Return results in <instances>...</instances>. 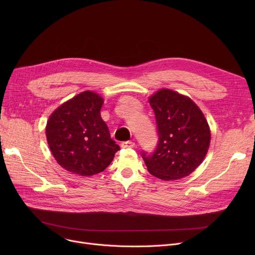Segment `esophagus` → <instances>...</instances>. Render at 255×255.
<instances>
[{
	"instance_id": "34e87169",
	"label": "esophagus",
	"mask_w": 255,
	"mask_h": 255,
	"mask_svg": "<svg viewBox=\"0 0 255 255\" xmlns=\"http://www.w3.org/2000/svg\"><path fill=\"white\" fill-rule=\"evenodd\" d=\"M121 145L123 146V148H134L135 143L133 141H130V140H127V141H123L122 143H121Z\"/></svg>"
}]
</instances>
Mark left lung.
Masks as SVG:
<instances>
[{
    "instance_id": "1",
    "label": "left lung",
    "mask_w": 255,
    "mask_h": 255,
    "mask_svg": "<svg viewBox=\"0 0 255 255\" xmlns=\"http://www.w3.org/2000/svg\"><path fill=\"white\" fill-rule=\"evenodd\" d=\"M157 123L158 144L141 152L149 172L164 181L189 176L203 162L211 140L207 120L189 98L161 89L149 99Z\"/></svg>"
}]
</instances>
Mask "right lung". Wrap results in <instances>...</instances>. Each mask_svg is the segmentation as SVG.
<instances>
[{"mask_svg": "<svg viewBox=\"0 0 255 255\" xmlns=\"http://www.w3.org/2000/svg\"><path fill=\"white\" fill-rule=\"evenodd\" d=\"M103 98L85 91L63 103L46 124V138L57 162L75 175L89 177L111 164L120 146L100 116Z\"/></svg>", "mask_w": 255, "mask_h": 255, "instance_id": "add662e5", "label": "right lung"}]
</instances>
